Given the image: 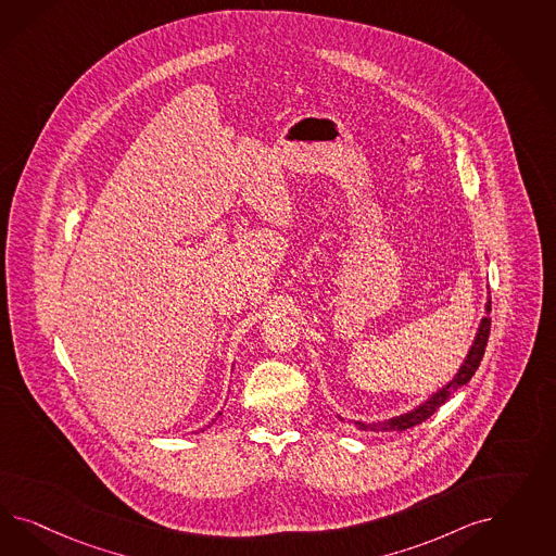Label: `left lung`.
<instances>
[{
  "mask_svg": "<svg viewBox=\"0 0 556 556\" xmlns=\"http://www.w3.org/2000/svg\"><path fill=\"white\" fill-rule=\"evenodd\" d=\"M489 312H491V298H488V303H485V314H488V316L481 318L479 330H477V334H475V340H472L469 353L465 356V361H463L458 372H456L455 377H453L444 388L438 389L437 393H432L426 402H421L420 405H416L414 409L405 412L402 416H393V418L383 421H369V424H367V421L354 420V426H356L358 430H367V432H402V430L414 428V426H418L421 421L428 420V418L437 412L438 407L444 404V402L455 393L456 389L467 386V383L471 381L475 370L479 369L481 358H483V354H485V346H488L489 330H491Z\"/></svg>",
  "mask_w": 556,
  "mask_h": 556,
  "instance_id": "left-lung-1",
  "label": "left lung"
}]
</instances>
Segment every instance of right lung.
Returning <instances> with one entry per match:
<instances>
[{"label": "right lung", "mask_w": 556, "mask_h": 556, "mask_svg": "<svg viewBox=\"0 0 556 556\" xmlns=\"http://www.w3.org/2000/svg\"><path fill=\"white\" fill-rule=\"evenodd\" d=\"M218 416H222V412H219ZM218 416H216V420H218ZM210 426H212V424H210ZM210 426H207V428H210ZM203 430H205V428H203ZM202 430V432H203ZM195 434H198V432H195Z\"/></svg>", "instance_id": "right-lung-1"}]
</instances>
